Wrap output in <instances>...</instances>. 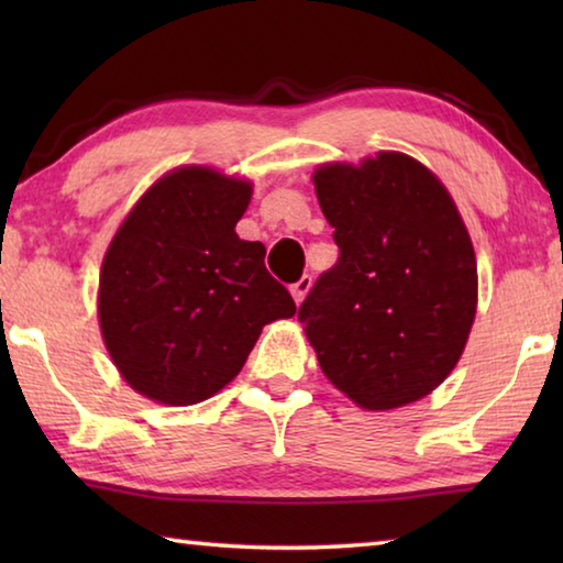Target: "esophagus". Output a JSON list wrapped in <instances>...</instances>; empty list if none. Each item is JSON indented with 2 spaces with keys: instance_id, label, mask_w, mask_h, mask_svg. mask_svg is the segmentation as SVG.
<instances>
[{
  "instance_id": "obj_1",
  "label": "esophagus",
  "mask_w": 563,
  "mask_h": 563,
  "mask_svg": "<svg viewBox=\"0 0 563 563\" xmlns=\"http://www.w3.org/2000/svg\"><path fill=\"white\" fill-rule=\"evenodd\" d=\"M310 288H312V278H310V275H302V278H300L298 283H292V285H290V295H292V300H295V302H302V300H305V295L310 292Z\"/></svg>"
}]
</instances>
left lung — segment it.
Masks as SVG:
<instances>
[{
	"label": "left lung",
	"mask_w": 563,
	"mask_h": 563,
	"mask_svg": "<svg viewBox=\"0 0 563 563\" xmlns=\"http://www.w3.org/2000/svg\"><path fill=\"white\" fill-rule=\"evenodd\" d=\"M340 261L300 305L320 369L369 412L432 395L460 362L476 316V255L460 208L402 151L312 170Z\"/></svg>",
	"instance_id": "1"
}]
</instances>
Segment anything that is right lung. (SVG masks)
Here are the masks:
<instances>
[{
    "mask_svg": "<svg viewBox=\"0 0 563 563\" xmlns=\"http://www.w3.org/2000/svg\"><path fill=\"white\" fill-rule=\"evenodd\" d=\"M253 184L213 166H178L133 203L103 253L97 312L123 383L188 407L233 383L263 328L295 316L265 271V245L241 241Z\"/></svg>",
    "mask_w": 563,
    "mask_h": 563,
    "instance_id": "obj_1",
    "label": "right lung"
}]
</instances>
